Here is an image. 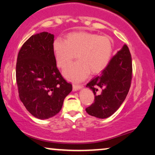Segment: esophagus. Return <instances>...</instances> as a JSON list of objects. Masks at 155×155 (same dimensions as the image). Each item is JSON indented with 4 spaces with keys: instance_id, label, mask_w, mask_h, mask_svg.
I'll return each mask as SVG.
<instances>
[{
    "instance_id": "34e87169",
    "label": "esophagus",
    "mask_w": 155,
    "mask_h": 155,
    "mask_svg": "<svg viewBox=\"0 0 155 155\" xmlns=\"http://www.w3.org/2000/svg\"><path fill=\"white\" fill-rule=\"evenodd\" d=\"M82 88V86L80 85H76V84H73V91H76L80 90Z\"/></svg>"
}]
</instances>
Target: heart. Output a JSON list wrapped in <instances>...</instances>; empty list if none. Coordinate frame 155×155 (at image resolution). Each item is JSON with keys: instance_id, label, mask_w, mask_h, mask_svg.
Masks as SVG:
<instances>
[{"instance_id": "1", "label": "heart", "mask_w": 155, "mask_h": 155, "mask_svg": "<svg viewBox=\"0 0 155 155\" xmlns=\"http://www.w3.org/2000/svg\"><path fill=\"white\" fill-rule=\"evenodd\" d=\"M52 51L59 67L64 68L75 57L78 61L63 71L66 79L84 81L90 74L101 72L109 64L113 56V44L108 37L84 31L68 33L64 41L55 40Z\"/></svg>"}]
</instances>
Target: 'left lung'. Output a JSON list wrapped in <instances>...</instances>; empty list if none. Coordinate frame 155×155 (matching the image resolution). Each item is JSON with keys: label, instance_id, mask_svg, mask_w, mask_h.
<instances>
[{"label": "left lung", "instance_id": "obj_1", "mask_svg": "<svg viewBox=\"0 0 155 155\" xmlns=\"http://www.w3.org/2000/svg\"><path fill=\"white\" fill-rule=\"evenodd\" d=\"M132 72L131 54L127 45H124L100 75L86 85L95 96L94 104L86 108L88 114L102 119L112 115L128 94Z\"/></svg>", "mask_w": 155, "mask_h": 155}]
</instances>
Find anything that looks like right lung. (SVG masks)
Here are the masks:
<instances>
[{
  "label": "right lung",
  "mask_w": 155,
  "mask_h": 155,
  "mask_svg": "<svg viewBox=\"0 0 155 155\" xmlns=\"http://www.w3.org/2000/svg\"><path fill=\"white\" fill-rule=\"evenodd\" d=\"M54 35L42 32L32 35L19 51L16 81L20 101L37 118L48 119L62 108L72 91L57 67L52 51Z\"/></svg>",
  "instance_id": "right-lung-1"
}]
</instances>
